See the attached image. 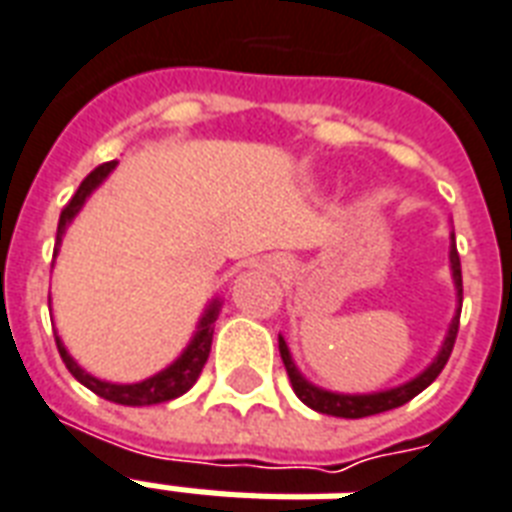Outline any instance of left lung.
Wrapping results in <instances>:
<instances>
[{
	"label": "left lung",
	"mask_w": 512,
	"mask_h": 512,
	"mask_svg": "<svg viewBox=\"0 0 512 512\" xmlns=\"http://www.w3.org/2000/svg\"><path fill=\"white\" fill-rule=\"evenodd\" d=\"M448 263H451V279H454L456 287V314L454 319H451V325H448V333L446 338H443V343H440V351L435 354V360L429 362L419 376L411 378V381H405V384L392 386V389H381V392H370V395H343V392L322 389V386L311 384V381L300 373L295 360H292L290 349H287V341L279 335V354H282L284 368H287V376H290V384L292 389H295V395L300 397V403H306L311 411L327 413V416L365 419V416H376V413L400 408V405L413 400L419 392H424V389L440 376V370L446 368L448 357H451V349H454L456 330H459V314H462V265H459V252H456L454 233H451Z\"/></svg>",
	"instance_id": "1"
}]
</instances>
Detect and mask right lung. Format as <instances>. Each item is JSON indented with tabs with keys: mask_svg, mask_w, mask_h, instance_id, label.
<instances>
[{
	"mask_svg": "<svg viewBox=\"0 0 512 512\" xmlns=\"http://www.w3.org/2000/svg\"><path fill=\"white\" fill-rule=\"evenodd\" d=\"M117 166V161H109V163H101L99 169H93L88 177L83 179V185L77 187V193L72 195V201L64 206V212H61V220H58V233H56V252L53 257L58 255V247H61V241H64V233L69 228V222L80 214V209L85 206V201L91 198V193L96 187L104 182V179L112 174V169ZM50 303V298H48ZM220 298H214L209 306H206L204 317L198 319V327H195L193 338L187 343L182 354H179L177 360L171 362L169 368H163L161 373H155V376L144 378L139 384H112V381H101V378L91 376L88 370H83L74 357L66 351L64 341L56 335V346H58V354H61V360L64 365L69 368L77 381L83 386H88L91 392H96L99 397L109 400V403H117V405H155V403H169L174 397L185 395L187 389L198 381L201 376V370H204L206 360H209V351H212V335H214V319L220 314Z\"/></svg>",
	"mask_w": 512,
	"mask_h": 512,
	"instance_id": "add662e5",
	"label": "right lung"
}]
</instances>
